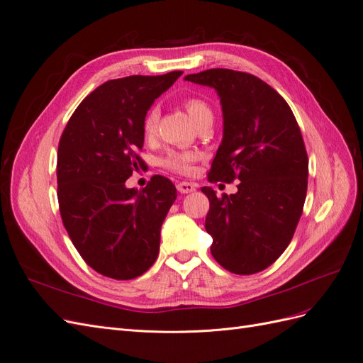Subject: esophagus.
<instances>
[{
  "label": "esophagus",
  "mask_w": 363,
  "mask_h": 363,
  "mask_svg": "<svg viewBox=\"0 0 363 363\" xmlns=\"http://www.w3.org/2000/svg\"><path fill=\"white\" fill-rule=\"evenodd\" d=\"M196 189V184L191 183V182H180L177 183V191L180 194H191Z\"/></svg>",
  "instance_id": "obj_1"
}]
</instances>
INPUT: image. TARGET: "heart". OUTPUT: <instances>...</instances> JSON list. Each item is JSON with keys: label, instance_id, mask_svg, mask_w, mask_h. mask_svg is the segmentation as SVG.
Masks as SVG:
<instances>
[{"label": "heart", "instance_id": "1", "mask_svg": "<svg viewBox=\"0 0 363 363\" xmlns=\"http://www.w3.org/2000/svg\"><path fill=\"white\" fill-rule=\"evenodd\" d=\"M184 108L194 123H200L204 118H212V108L208 107L200 98H188L184 100ZM156 127H157V113L156 111H150L144 119V136L145 139H151L156 133ZM196 156L194 152L189 151H169L167 156L163 157L162 164L164 168H168L171 171H175L179 174H189L192 171V163L195 162Z\"/></svg>", "mask_w": 363, "mask_h": 363}]
</instances>
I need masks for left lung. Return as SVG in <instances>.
Instances as JSON below:
<instances>
[{
    "instance_id": "1",
    "label": "left lung",
    "mask_w": 363,
    "mask_h": 363,
    "mask_svg": "<svg viewBox=\"0 0 363 363\" xmlns=\"http://www.w3.org/2000/svg\"><path fill=\"white\" fill-rule=\"evenodd\" d=\"M184 80L213 87L221 100L223 140L208 182H240L221 199L201 188L211 203V252L230 272L256 274L286 250L303 213L309 159L300 127L283 96L256 75L215 68Z\"/></svg>"
}]
</instances>
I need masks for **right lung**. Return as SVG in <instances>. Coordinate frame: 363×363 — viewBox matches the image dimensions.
Here are the masks:
<instances>
[{"label":"right lung","mask_w":363,"mask_h":363,"mask_svg":"<svg viewBox=\"0 0 363 363\" xmlns=\"http://www.w3.org/2000/svg\"><path fill=\"white\" fill-rule=\"evenodd\" d=\"M182 74L108 80L84 98L62 133V221L83 260L106 277L136 279L157 259L160 228L177 191L162 175L140 191L128 189L125 180L144 167L139 150L147 112Z\"/></svg>","instance_id":"add662e5"}]
</instances>
